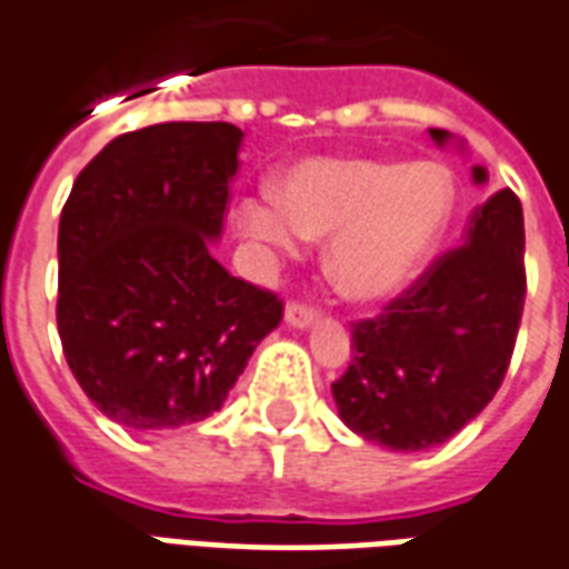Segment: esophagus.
<instances>
[{"mask_svg":"<svg viewBox=\"0 0 569 569\" xmlns=\"http://www.w3.org/2000/svg\"><path fill=\"white\" fill-rule=\"evenodd\" d=\"M320 320V313L313 311V308H308V305H298V301H292L289 308H286V323L296 326V329H308V326H313Z\"/></svg>","mask_w":569,"mask_h":569,"instance_id":"1","label":"esophagus"}]
</instances>
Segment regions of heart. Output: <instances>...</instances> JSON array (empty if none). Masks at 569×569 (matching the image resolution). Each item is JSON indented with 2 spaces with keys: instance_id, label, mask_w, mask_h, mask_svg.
<instances>
[{
  "instance_id": "1",
  "label": "heart",
  "mask_w": 569,
  "mask_h": 569,
  "mask_svg": "<svg viewBox=\"0 0 569 569\" xmlns=\"http://www.w3.org/2000/svg\"><path fill=\"white\" fill-rule=\"evenodd\" d=\"M452 209L456 181L440 162L320 157L292 166L277 193L240 202L237 224L280 256L332 233L326 249L332 286L348 301L379 305L428 268Z\"/></svg>"
}]
</instances>
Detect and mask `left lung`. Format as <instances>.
<instances>
[{
	"label": "left lung",
	"instance_id": "obj_1",
	"mask_svg": "<svg viewBox=\"0 0 569 569\" xmlns=\"http://www.w3.org/2000/svg\"><path fill=\"white\" fill-rule=\"evenodd\" d=\"M437 144L450 132L431 129ZM475 184L487 169L475 166ZM527 296L523 209L511 188L487 193L465 243L440 256L379 317L351 329V363L332 381L341 422L397 452L462 431L506 379Z\"/></svg>",
	"mask_w": 569,
	"mask_h": 569
}]
</instances>
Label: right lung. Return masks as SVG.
Wrapping results in <instances>:
<instances>
[{
	"label": "right lung",
	"mask_w": 569,
	"mask_h": 569,
	"mask_svg": "<svg viewBox=\"0 0 569 569\" xmlns=\"http://www.w3.org/2000/svg\"><path fill=\"white\" fill-rule=\"evenodd\" d=\"M243 132L160 122L113 138L79 172L58 228V332L94 407L169 431L224 407L283 301L230 277L221 237Z\"/></svg>",
	"instance_id": "add662e5"
}]
</instances>
